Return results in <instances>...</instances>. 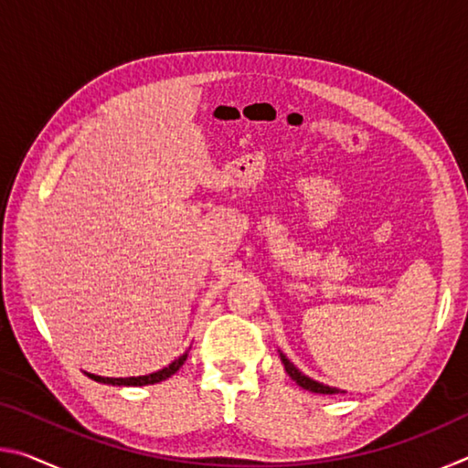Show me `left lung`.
Segmentation results:
<instances>
[{
    "mask_svg": "<svg viewBox=\"0 0 468 468\" xmlns=\"http://www.w3.org/2000/svg\"><path fill=\"white\" fill-rule=\"evenodd\" d=\"M279 355H281V361H282V366H284V371H287L292 382H297L301 388H303V390H310V392H315V394H338L340 392L338 388L324 386L320 382H315V379L307 378L305 374H301V371L287 359V355H282V353H279Z\"/></svg>",
    "mask_w": 468,
    "mask_h": 468,
    "instance_id": "obj_1",
    "label": "left lung"
}]
</instances>
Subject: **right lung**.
Listing matches in <instances>:
<instances>
[{
  "label": "right lung",
  "mask_w": 468,
  "mask_h": 468,
  "mask_svg": "<svg viewBox=\"0 0 468 468\" xmlns=\"http://www.w3.org/2000/svg\"><path fill=\"white\" fill-rule=\"evenodd\" d=\"M187 353L186 351L181 357H177L173 363H169L167 367L154 371V374H148V376H138V378H102V376H94V374H86L94 382H101V384H111V386H148V384H158L163 382V379L171 378L176 371L184 366V361L187 359Z\"/></svg>",
  "instance_id": "add662e5"
}]
</instances>
